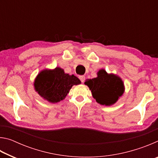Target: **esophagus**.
I'll return each instance as SVG.
<instances>
[{"label": "esophagus", "instance_id": "34e87169", "mask_svg": "<svg viewBox=\"0 0 158 158\" xmlns=\"http://www.w3.org/2000/svg\"><path fill=\"white\" fill-rule=\"evenodd\" d=\"M79 79H80V81H81V83H84L85 81V77L84 75H80L79 77Z\"/></svg>", "mask_w": 158, "mask_h": 158}]
</instances>
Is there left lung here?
<instances>
[{
	"label": "left lung",
	"mask_w": 158,
	"mask_h": 158,
	"mask_svg": "<svg viewBox=\"0 0 158 158\" xmlns=\"http://www.w3.org/2000/svg\"><path fill=\"white\" fill-rule=\"evenodd\" d=\"M85 84L91 90L93 97L102 105H111L124 92L122 80L114 74H108L105 69L98 72V77L89 79Z\"/></svg>",
	"instance_id": "1"
}]
</instances>
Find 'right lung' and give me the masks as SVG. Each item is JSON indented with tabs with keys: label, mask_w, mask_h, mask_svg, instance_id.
<instances>
[{
	"label": "right lung",
	"mask_w": 158,
	"mask_h": 158,
	"mask_svg": "<svg viewBox=\"0 0 158 158\" xmlns=\"http://www.w3.org/2000/svg\"><path fill=\"white\" fill-rule=\"evenodd\" d=\"M81 81L74 75H69L63 69L56 68L53 70L42 71L35 81V89L41 97L50 102L56 103L63 100L73 85Z\"/></svg>",
	"instance_id": "add662e5"
}]
</instances>
